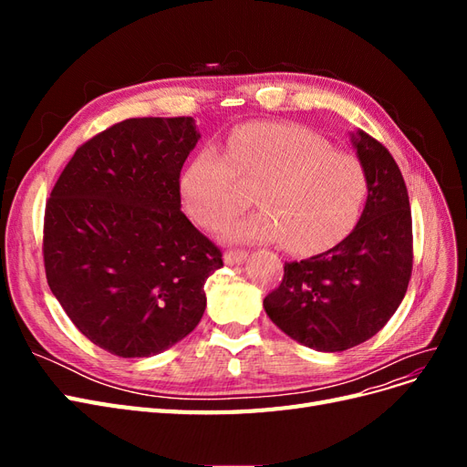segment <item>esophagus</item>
<instances>
[{
	"label": "esophagus",
	"mask_w": 467,
	"mask_h": 467,
	"mask_svg": "<svg viewBox=\"0 0 467 467\" xmlns=\"http://www.w3.org/2000/svg\"><path fill=\"white\" fill-rule=\"evenodd\" d=\"M245 257H247V251H245V249H230V251L223 253V261L228 263V265H239V263H244Z\"/></svg>",
	"instance_id": "34e87169"
}]
</instances>
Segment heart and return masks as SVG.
Returning <instances> with one entry per match:
<instances>
[{"label": "heart", "instance_id": "obj_1", "mask_svg": "<svg viewBox=\"0 0 467 467\" xmlns=\"http://www.w3.org/2000/svg\"><path fill=\"white\" fill-rule=\"evenodd\" d=\"M261 212L232 220L234 242H282L294 255H317L355 228L368 196V179L355 155L285 122H247L228 138L225 151L202 148L181 173V201L192 222L218 228L251 204Z\"/></svg>", "mask_w": 467, "mask_h": 467}]
</instances>
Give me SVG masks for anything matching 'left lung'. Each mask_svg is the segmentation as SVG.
<instances>
[{"label":"left lung","mask_w":467,"mask_h":467,"mask_svg":"<svg viewBox=\"0 0 467 467\" xmlns=\"http://www.w3.org/2000/svg\"><path fill=\"white\" fill-rule=\"evenodd\" d=\"M355 148L368 179L362 216L341 244L285 265L266 316L294 341L338 352L368 341L395 314L413 271L409 194L388 148L358 130Z\"/></svg>","instance_id":"left-lung-1"}]
</instances>
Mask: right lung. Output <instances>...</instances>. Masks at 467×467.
Masks as SVG:
<instances>
[{
  "label": "right lung",
  "instance_id": "right-lung-1",
  "mask_svg": "<svg viewBox=\"0 0 467 467\" xmlns=\"http://www.w3.org/2000/svg\"><path fill=\"white\" fill-rule=\"evenodd\" d=\"M192 117L126 119L81 144L45 210L47 280L91 343L160 355L199 325L222 251L181 212Z\"/></svg>",
  "mask_w": 467,
  "mask_h": 467
}]
</instances>
